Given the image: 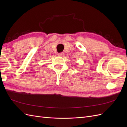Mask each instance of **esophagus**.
Instances as JSON below:
<instances>
[{"label": "esophagus", "instance_id": "obj_1", "mask_svg": "<svg viewBox=\"0 0 127 127\" xmlns=\"http://www.w3.org/2000/svg\"><path fill=\"white\" fill-rule=\"evenodd\" d=\"M58 55L60 56H63L64 55V53L63 52H61V53H58Z\"/></svg>", "mask_w": 127, "mask_h": 127}]
</instances>
